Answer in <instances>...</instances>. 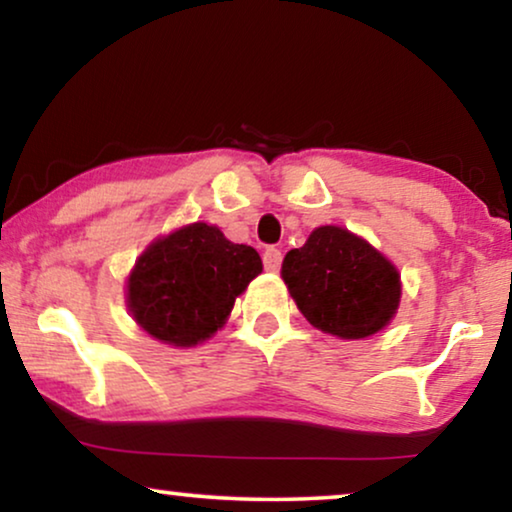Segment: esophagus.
I'll list each match as a JSON object with an SVG mask.
<instances>
[{
    "label": "esophagus",
    "mask_w": 512,
    "mask_h": 512,
    "mask_svg": "<svg viewBox=\"0 0 512 512\" xmlns=\"http://www.w3.org/2000/svg\"><path fill=\"white\" fill-rule=\"evenodd\" d=\"M263 265L268 272H277L282 268V251L275 247H268L263 251Z\"/></svg>",
    "instance_id": "1"
}]
</instances>
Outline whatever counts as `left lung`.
Listing matches in <instances>:
<instances>
[{
    "mask_svg": "<svg viewBox=\"0 0 512 512\" xmlns=\"http://www.w3.org/2000/svg\"><path fill=\"white\" fill-rule=\"evenodd\" d=\"M282 279L305 319L342 340L382 331L401 303V275L394 265L338 226L312 230L303 247L291 249Z\"/></svg>",
    "mask_w": 512,
    "mask_h": 512,
    "instance_id": "8db88e82",
    "label": "left lung"
}]
</instances>
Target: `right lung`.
<instances>
[{"label": "right lung", "instance_id": "add662e5", "mask_svg": "<svg viewBox=\"0 0 512 512\" xmlns=\"http://www.w3.org/2000/svg\"><path fill=\"white\" fill-rule=\"evenodd\" d=\"M254 247L233 244L216 226L191 223L158 237L128 277V310L153 338L193 347L226 324L235 298L261 275Z\"/></svg>", "mask_w": 512, "mask_h": 512}]
</instances>
